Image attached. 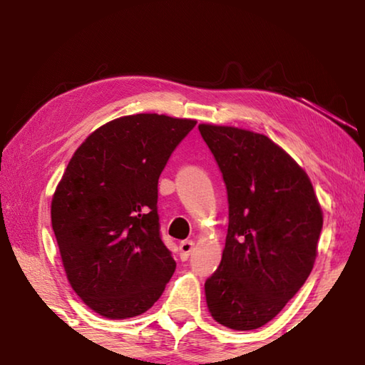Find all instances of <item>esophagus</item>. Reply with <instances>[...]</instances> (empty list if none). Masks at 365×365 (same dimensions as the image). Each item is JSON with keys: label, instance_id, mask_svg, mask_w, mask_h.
Here are the masks:
<instances>
[{"label": "esophagus", "instance_id": "34e87169", "mask_svg": "<svg viewBox=\"0 0 365 365\" xmlns=\"http://www.w3.org/2000/svg\"><path fill=\"white\" fill-rule=\"evenodd\" d=\"M178 248H180V257L183 259V261H187L188 256L191 255V251H193V248H195V243L191 242V240H185V242H180Z\"/></svg>", "mask_w": 365, "mask_h": 365}]
</instances>
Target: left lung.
I'll list each match as a JSON object with an SVG mask.
<instances>
[{
	"label": "left lung",
	"instance_id": "obj_1",
	"mask_svg": "<svg viewBox=\"0 0 365 365\" xmlns=\"http://www.w3.org/2000/svg\"><path fill=\"white\" fill-rule=\"evenodd\" d=\"M224 177L228 230L219 269L205 283L215 322L255 330L304 285L317 256L322 209L312 183L261 133L201 123Z\"/></svg>",
	"mask_w": 365,
	"mask_h": 365
}]
</instances>
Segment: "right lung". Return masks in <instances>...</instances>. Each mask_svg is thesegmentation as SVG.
<instances>
[{
	"label": "right lung",
	"instance_id": "right-lung-1",
	"mask_svg": "<svg viewBox=\"0 0 365 365\" xmlns=\"http://www.w3.org/2000/svg\"><path fill=\"white\" fill-rule=\"evenodd\" d=\"M196 120L135 114L110 120L73 153L51 201L67 280L108 319L146 312L175 270L159 232L158 180Z\"/></svg>",
	"mask_w": 365,
	"mask_h": 365
}]
</instances>
